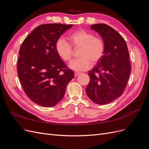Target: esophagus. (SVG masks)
Masks as SVG:
<instances>
[{
  "mask_svg": "<svg viewBox=\"0 0 149 149\" xmlns=\"http://www.w3.org/2000/svg\"><path fill=\"white\" fill-rule=\"evenodd\" d=\"M79 74H81V73H80V72H78V71H75L74 73V74L75 76H78Z\"/></svg>",
  "mask_w": 149,
  "mask_h": 149,
  "instance_id": "esophagus-1",
  "label": "esophagus"
}]
</instances>
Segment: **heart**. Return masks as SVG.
<instances>
[{"instance_id": "obj_1", "label": "heart", "mask_w": 149, "mask_h": 149, "mask_svg": "<svg viewBox=\"0 0 149 149\" xmlns=\"http://www.w3.org/2000/svg\"><path fill=\"white\" fill-rule=\"evenodd\" d=\"M68 39L70 43L63 38L56 42V50L61 59L66 61H71L73 56V47L79 48L78 58L72 61L69 65L71 70L84 71L88 70L92 64H95L101 60L105 51V44L103 40L84 29H79L70 33Z\"/></svg>"}]
</instances>
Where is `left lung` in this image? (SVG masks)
<instances>
[{
    "mask_svg": "<svg viewBox=\"0 0 149 149\" xmlns=\"http://www.w3.org/2000/svg\"><path fill=\"white\" fill-rule=\"evenodd\" d=\"M91 29L101 35L105 44L104 53L88 74L90 81L86 93L97 104H107L119 97L127 84L130 62L124 38L111 26L94 24Z\"/></svg>",
    "mask_w": 149,
    "mask_h": 149,
    "instance_id": "obj_1",
    "label": "left lung"
}]
</instances>
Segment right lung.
Returning <instances> with one entry per match:
<instances>
[{"label": "right lung", "instance_id": "right-lung-1", "mask_svg": "<svg viewBox=\"0 0 149 149\" xmlns=\"http://www.w3.org/2000/svg\"><path fill=\"white\" fill-rule=\"evenodd\" d=\"M73 25L47 24L38 26L25 38L19 50L17 74L31 101L53 107L63 97L73 71L58 55L56 42Z\"/></svg>", "mask_w": 149, "mask_h": 149}]
</instances>
